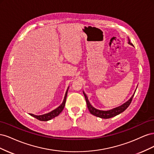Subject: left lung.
I'll use <instances>...</instances> for the list:
<instances>
[{"instance_id":"left-lung-1","label":"left lung","mask_w":154,"mask_h":154,"mask_svg":"<svg viewBox=\"0 0 154 154\" xmlns=\"http://www.w3.org/2000/svg\"><path fill=\"white\" fill-rule=\"evenodd\" d=\"M128 44L133 45L130 42V41L128 42ZM134 94H135V93H134ZM134 94L132 95V96L131 97H130V99L128 101L126 102V103H124L123 105H121V106L117 107V108H115L114 109L107 110V111H103V110H100L96 109L94 107H93L91 105L89 101L88 100L87 95L85 94V92H83V94H84V96H85V100H86V103H87L88 109V110H89L90 112L92 114L97 116V117H99V118H103V119L111 118L114 117V116H117V115L121 114L122 112H123V111H125L126 109L128 108V106L130 105V104L131 103L132 100L133 99V97L134 96Z\"/></svg>"}]
</instances>
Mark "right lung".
<instances>
[{
	"label": "right lung",
	"mask_w": 154,
	"mask_h": 154,
	"mask_svg": "<svg viewBox=\"0 0 154 154\" xmlns=\"http://www.w3.org/2000/svg\"><path fill=\"white\" fill-rule=\"evenodd\" d=\"M68 89H69V88H67V91L66 92V95H65L63 103H62V105H60L57 109H56L50 112L49 113L45 114H44V115L36 116V115H34V114H30V115L31 116H32V117L36 118L37 119H38L40 121H43V122H47V121H49V120H50L51 119H53V118H54L55 117H57V116H58L60 113H61V112L64 109L65 104H66V101Z\"/></svg>",
	"instance_id": "right-lung-1"
}]
</instances>
